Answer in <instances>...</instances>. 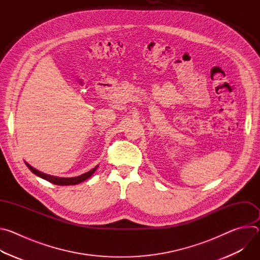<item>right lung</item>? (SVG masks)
<instances>
[{
  "label": "right lung",
  "instance_id": "obj_1",
  "mask_svg": "<svg viewBox=\"0 0 260 260\" xmlns=\"http://www.w3.org/2000/svg\"><path fill=\"white\" fill-rule=\"evenodd\" d=\"M25 165H26V167L29 169V171H30L31 173H34L35 175L39 176V177H41V178H43V179H45V180H47V181H49L50 183L55 184V185H76V184H78V183H80V182H82V181L88 179V178L94 173V171H95L96 168H98V167H95V168H93L92 170H90L89 172H87V173H85V174H82L81 176H78V177H74V178H60V177H54V176L46 175V174H44V173H42V172H39L38 170H36V169H34L31 166H29L27 162H25Z\"/></svg>",
  "mask_w": 260,
  "mask_h": 260
}]
</instances>
